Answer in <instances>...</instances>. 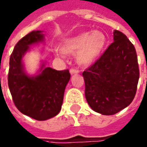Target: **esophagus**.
Returning <instances> with one entry per match:
<instances>
[{"label": "esophagus", "instance_id": "obj_1", "mask_svg": "<svg viewBox=\"0 0 147 147\" xmlns=\"http://www.w3.org/2000/svg\"><path fill=\"white\" fill-rule=\"evenodd\" d=\"M80 72V71L76 68H71L70 69V73L71 74V75H73V74H77Z\"/></svg>", "mask_w": 147, "mask_h": 147}]
</instances>
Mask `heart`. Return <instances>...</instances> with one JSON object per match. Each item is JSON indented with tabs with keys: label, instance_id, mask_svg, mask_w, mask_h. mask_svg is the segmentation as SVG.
Returning a JSON list of instances; mask_svg holds the SVG:
<instances>
[{
	"label": "heart",
	"instance_id": "b5f03b06",
	"mask_svg": "<svg viewBox=\"0 0 147 147\" xmlns=\"http://www.w3.org/2000/svg\"><path fill=\"white\" fill-rule=\"evenodd\" d=\"M106 43V36L100 30L82 32L77 35L67 38L61 44V50L56 55L63 56L66 54L76 52L78 63L83 65L92 63L99 56Z\"/></svg>",
	"mask_w": 147,
	"mask_h": 147
}]
</instances>
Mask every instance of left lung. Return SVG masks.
<instances>
[{
  "mask_svg": "<svg viewBox=\"0 0 147 147\" xmlns=\"http://www.w3.org/2000/svg\"><path fill=\"white\" fill-rule=\"evenodd\" d=\"M83 72L85 97L90 107L103 115H113L127 107L135 96L139 79L136 50L122 32Z\"/></svg>",
  "mask_w": 147,
  "mask_h": 147,
  "instance_id": "left-lung-1",
  "label": "left lung"
}]
</instances>
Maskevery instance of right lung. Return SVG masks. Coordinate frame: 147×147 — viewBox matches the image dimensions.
Masks as SVG:
<instances>
[{
	"instance_id": "add662e5",
	"label": "right lung",
	"mask_w": 147,
	"mask_h": 147,
	"mask_svg": "<svg viewBox=\"0 0 147 147\" xmlns=\"http://www.w3.org/2000/svg\"><path fill=\"white\" fill-rule=\"evenodd\" d=\"M42 38L43 34L38 30L19 40L9 58L8 74V85L15 106L22 113L38 121L50 119L59 113L71 77L68 69L57 71L46 67L35 77L24 72L22 56L30 45Z\"/></svg>"
}]
</instances>
